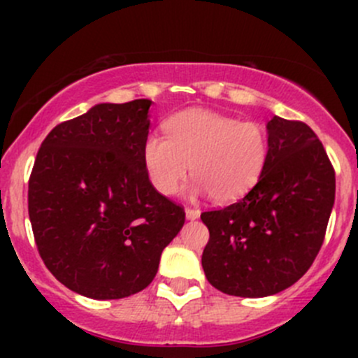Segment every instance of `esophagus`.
<instances>
[{
  "mask_svg": "<svg viewBox=\"0 0 358 358\" xmlns=\"http://www.w3.org/2000/svg\"><path fill=\"white\" fill-rule=\"evenodd\" d=\"M185 215H187V218H189V220H196V218H199L201 211H199V209H196V208H187Z\"/></svg>",
  "mask_w": 358,
  "mask_h": 358,
  "instance_id": "1",
  "label": "esophagus"
}]
</instances>
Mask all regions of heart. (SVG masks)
<instances>
[{
	"label": "heart",
	"mask_w": 358,
	"mask_h": 358,
	"mask_svg": "<svg viewBox=\"0 0 358 358\" xmlns=\"http://www.w3.org/2000/svg\"><path fill=\"white\" fill-rule=\"evenodd\" d=\"M162 129L166 138L154 133L143 143V164L161 196L178 192L190 166L197 194L236 201L256 185L266 166L268 133L256 121L190 109L169 117Z\"/></svg>",
	"instance_id": "heart-1"
}]
</instances>
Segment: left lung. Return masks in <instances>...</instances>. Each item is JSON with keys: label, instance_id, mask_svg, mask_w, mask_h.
<instances>
[{"label": "left lung", "instance_id": "obj_1", "mask_svg": "<svg viewBox=\"0 0 358 358\" xmlns=\"http://www.w3.org/2000/svg\"><path fill=\"white\" fill-rule=\"evenodd\" d=\"M268 159L237 202L201 215L209 230L202 268L218 291L275 294L301 279L322 248L336 175L319 136L301 121L268 122Z\"/></svg>", "mask_w": 358, "mask_h": 358}]
</instances>
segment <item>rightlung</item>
<instances>
[{"label": "right lung", "instance_id": "1", "mask_svg": "<svg viewBox=\"0 0 358 358\" xmlns=\"http://www.w3.org/2000/svg\"><path fill=\"white\" fill-rule=\"evenodd\" d=\"M150 100L100 103L43 140L29 178L36 246L57 280L93 299L145 289L185 223L143 164Z\"/></svg>", "mask_w": 358, "mask_h": 358}]
</instances>
